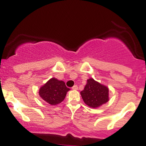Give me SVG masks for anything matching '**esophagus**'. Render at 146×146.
Wrapping results in <instances>:
<instances>
[{"instance_id":"esophagus-1","label":"esophagus","mask_w":146,"mask_h":146,"mask_svg":"<svg viewBox=\"0 0 146 146\" xmlns=\"http://www.w3.org/2000/svg\"><path fill=\"white\" fill-rule=\"evenodd\" d=\"M72 89L73 90H78V86H77V85H75V86H73L72 87Z\"/></svg>"}]
</instances>
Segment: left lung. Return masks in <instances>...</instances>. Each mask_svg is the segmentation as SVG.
I'll use <instances>...</instances> for the list:
<instances>
[{
    "label": "left lung",
    "instance_id": "left-lung-1",
    "mask_svg": "<svg viewBox=\"0 0 146 146\" xmlns=\"http://www.w3.org/2000/svg\"><path fill=\"white\" fill-rule=\"evenodd\" d=\"M108 88L96 82L94 79L87 80V83L82 91L80 92L84 102L87 106L97 108L109 100Z\"/></svg>",
    "mask_w": 146,
    "mask_h": 146
}]
</instances>
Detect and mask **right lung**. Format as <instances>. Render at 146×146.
<instances>
[{
    "label": "right lung",
    "mask_w": 146,
    "mask_h": 146,
    "mask_svg": "<svg viewBox=\"0 0 146 146\" xmlns=\"http://www.w3.org/2000/svg\"><path fill=\"white\" fill-rule=\"evenodd\" d=\"M70 90L65 83L56 78H51L39 90L40 98L50 105L56 106L64 100L66 93Z\"/></svg>",
    "instance_id": "right-lung-1"
}]
</instances>
